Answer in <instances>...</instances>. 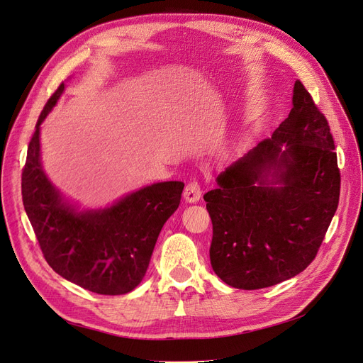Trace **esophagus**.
<instances>
[{
	"label": "esophagus",
	"mask_w": 363,
	"mask_h": 363,
	"mask_svg": "<svg viewBox=\"0 0 363 363\" xmlns=\"http://www.w3.org/2000/svg\"><path fill=\"white\" fill-rule=\"evenodd\" d=\"M201 197V188L200 184L197 181H191L188 182L185 186V191H184V199L188 203H196L199 201Z\"/></svg>",
	"instance_id": "34e87169"
}]
</instances>
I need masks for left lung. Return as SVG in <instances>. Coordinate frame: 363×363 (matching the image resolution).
<instances>
[{
  "label": "left lung",
  "mask_w": 363,
  "mask_h": 363,
  "mask_svg": "<svg viewBox=\"0 0 363 363\" xmlns=\"http://www.w3.org/2000/svg\"><path fill=\"white\" fill-rule=\"evenodd\" d=\"M334 150L325 116L296 80L288 118L203 196L213 227L211 264L220 280L252 291L307 269L338 206Z\"/></svg>",
  "instance_id": "8db88e82"
}]
</instances>
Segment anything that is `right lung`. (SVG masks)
<instances>
[{"label":"right lung","instance_id":"1","mask_svg":"<svg viewBox=\"0 0 363 363\" xmlns=\"http://www.w3.org/2000/svg\"><path fill=\"white\" fill-rule=\"evenodd\" d=\"M45 104L28 147L22 199L45 261L64 279L101 295H123L143 281L159 234L179 206L184 182H155L111 206L80 211L55 186L41 163L40 125L57 104Z\"/></svg>","mask_w":363,"mask_h":363}]
</instances>
